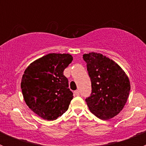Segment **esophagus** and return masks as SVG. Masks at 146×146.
<instances>
[{
	"instance_id": "1",
	"label": "esophagus",
	"mask_w": 146,
	"mask_h": 146,
	"mask_svg": "<svg viewBox=\"0 0 146 146\" xmlns=\"http://www.w3.org/2000/svg\"><path fill=\"white\" fill-rule=\"evenodd\" d=\"M74 94H75L76 96H80V91L77 90V91H74Z\"/></svg>"
}]
</instances>
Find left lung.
<instances>
[{
  "instance_id": "1",
  "label": "left lung",
  "mask_w": 146,
  "mask_h": 146,
  "mask_svg": "<svg viewBox=\"0 0 146 146\" xmlns=\"http://www.w3.org/2000/svg\"><path fill=\"white\" fill-rule=\"evenodd\" d=\"M91 78L92 92L86 99L90 111L102 120H109L123 110L130 91V81L121 67L102 54L83 55Z\"/></svg>"
}]
</instances>
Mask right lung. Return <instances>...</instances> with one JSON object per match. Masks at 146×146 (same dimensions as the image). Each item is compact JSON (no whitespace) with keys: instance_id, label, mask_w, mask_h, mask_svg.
<instances>
[{"instance_id":"add662e5","label":"right lung","mask_w":146,"mask_h":146,"mask_svg":"<svg viewBox=\"0 0 146 146\" xmlns=\"http://www.w3.org/2000/svg\"><path fill=\"white\" fill-rule=\"evenodd\" d=\"M72 60L70 54L50 53L32 62L24 72L21 80L24 100L43 119L54 121L69 108L73 93L64 71Z\"/></svg>"}]
</instances>
